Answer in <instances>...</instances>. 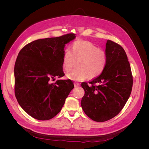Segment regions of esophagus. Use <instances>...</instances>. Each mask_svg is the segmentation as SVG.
Wrapping results in <instances>:
<instances>
[{"instance_id":"esophagus-1","label":"esophagus","mask_w":149,"mask_h":149,"mask_svg":"<svg viewBox=\"0 0 149 149\" xmlns=\"http://www.w3.org/2000/svg\"><path fill=\"white\" fill-rule=\"evenodd\" d=\"M74 87H79V86H80V84L78 83H74Z\"/></svg>"}]
</instances>
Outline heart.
<instances>
[{
  "label": "heart",
  "mask_w": 149,
  "mask_h": 149,
  "mask_svg": "<svg viewBox=\"0 0 149 149\" xmlns=\"http://www.w3.org/2000/svg\"><path fill=\"white\" fill-rule=\"evenodd\" d=\"M76 62L77 68L66 74V78L74 81H81L90 78H96L104 70L107 58L106 52L93 43L78 40L71 47V52L66 49L62 57V68L70 72Z\"/></svg>",
  "instance_id": "obj_1"
}]
</instances>
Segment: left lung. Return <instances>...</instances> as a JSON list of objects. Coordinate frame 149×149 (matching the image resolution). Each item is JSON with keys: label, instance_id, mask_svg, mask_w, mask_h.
<instances>
[{"label": "left lung", "instance_id": "8db88e82", "mask_svg": "<svg viewBox=\"0 0 149 149\" xmlns=\"http://www.w3.org/2000/svg\"><path fill=\"white\" fill-rule=\"evenodd\" d=\"M104 70L91 81L82 83L84 90L81 105L84 113L96 122H104L118 115L132 91L133 78L124 48L107 40Z\"/></svg>", "mask_w": 149, "mask_h": 149}]
</instances>
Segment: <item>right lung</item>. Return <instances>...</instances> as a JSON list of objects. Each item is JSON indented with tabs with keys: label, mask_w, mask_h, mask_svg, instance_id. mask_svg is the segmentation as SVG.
I'll use <instances>...</instances> for the list:
<instances>
[{
	"label": "right lung",
	"mask_w": 149,
	"mask_h": 149,
	"mask_svg": "<svg viewBox=\"0 0 149 149\" xmlns=\"http://www.w3.org/2000/svg\"><path fill=\"white\" fill-rule=\"evenodd\" d=\"M76 38L61 37L35 40L20 51L14 67L15 95L19 105L32 118L47 120L61 110L74 88L70 79L57 80L65 75L62 57L65 45Z\"/></svg>",
	"instance_id": "1"
}]
</instances>
